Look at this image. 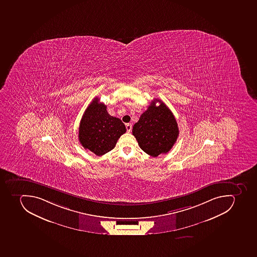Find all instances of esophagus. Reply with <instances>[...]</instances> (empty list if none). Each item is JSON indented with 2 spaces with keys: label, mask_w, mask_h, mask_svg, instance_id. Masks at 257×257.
<instances>
[{
  "label": "esophagus",
  "mask_w": 257,
  "mask_h": 257,
  "mask_svg": "<svg viewBox=\"0 0 257 257\" xmlns=\"http://www.w3.org/2000/svg\"><path fill=\"white\" fill-rule=\"evenodd\" d=\"M125 128H126V132H128V133H130V132H132V125L131 123H127L126 125H125Z\"/></svg>",
  "instance_id": "obj_1"
}]
</instances>
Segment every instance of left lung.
Returning <instances> with one entry per match:
<instances>
[{
	"mask_svg": "<svg viewBox=\"0 0 257 257\" xmlns=\"http://www.w3.org/2000/svg\"><path fill=\"white\" fill-rule=\"evenodd\" d=\"M156 102L160 105L157 107ZM132 134L144 152L156 157L173 148L179 136L178 125L169 107L155 99L134 125Z\"/></svg>",
	"mask_w": 257,
	"mask_h": 257,
	"instance_id": "left-lung-1",
	"label": "left lung"
}]
</instances>
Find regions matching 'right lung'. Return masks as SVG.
<instances>
[{
  "label": "right lung",
  "mask_w": 257,
  "mask_h": 257,
  "mask_svg": "<svg viewBox=\"0 0 257 257\" xmlns=\"http://www.w3.org/2000/svg\"><path fill=\"white\" fill-rule=\"evenodd\" d=\"M126 132L118 117L108 113L106 105L95 97L84 111L79 126V141L84 149L100 156L114 148L121 135Z\"/></svg>",
  "instance_id": "1"
}]
</instances>
